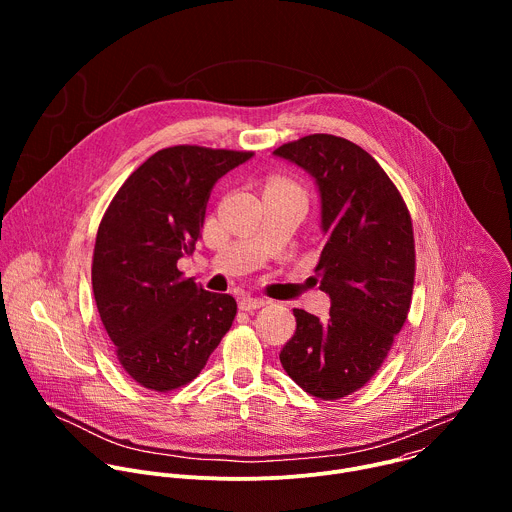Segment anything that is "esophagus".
Returning <instances> with one entry per match:
<instances>
[{"label":"esophagus","mask_w":512,"mask_h":512,"mask_svg":"<svg viewBox=\"0 0 512 512\" xmlns=\"http://www.w3.org/2000/svg\"><path fill=\"white\" fill-rule=\"evenodd\" d=\"M239 306H241V310L251 312V310H257V308L265 306V300H263V298H253V296H243V298L239 300Z\"/></svg>","instance_id":"esophagus-1"}]
</instances>
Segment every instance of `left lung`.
<instances>
[{"mask_svg":"<svg viewBox=\"0 0 512 512\" xmlns=\"http://www.w3.org/2000/svg\"><path fill=\"white\" fill-rule=\"evenodd\" d=\"M273 156L314 178L326 237L316 275L330 298L326 320L294 310L296 334L279 360L306 393L340 399L379 371L407 320L411 216L377 160L348 139L314 133L283 143Z\"/></svg>","mask_w":512,"mask_h":512,"instance_id":"obj_1","label":"left lung"}]
</instances>
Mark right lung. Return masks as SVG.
<instances>
[{"mask_svg":"<svg viewBox=\"0 0 512 512\" xmlns=\"http://www.w3.org/2000/svg\"><path fill=\"white\" fill-rule=\"evenodd\" d=\"M253 152L174 145L145 160L119 188L99 225L93 294L127 375L172 391L204 369L229 332L237 302L182 277L214 184Z\"/></svg>","mask_w":512,"mask_h":512,"instance_id":"1","label":"right lung"}]
</instances>
